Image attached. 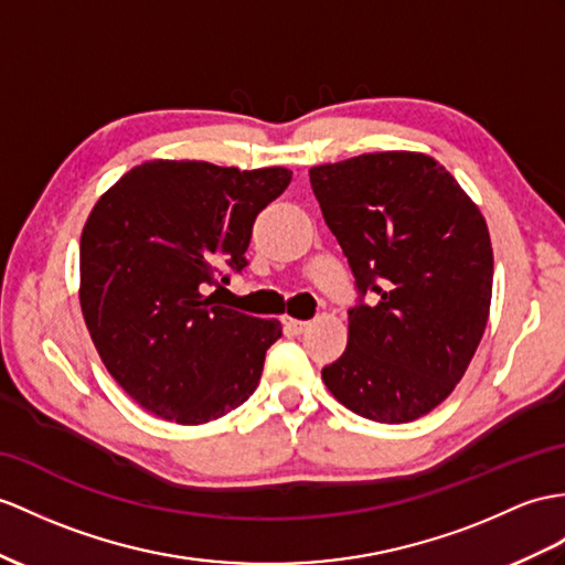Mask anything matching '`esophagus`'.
<instances>
[{
    "label": "esophagus",
    "instance_id": "34e87169",
    "mask_svg": "<svg viewBox=\"0 0 565 565\" xmlns=\"http://www.w3.org/2000/svg\"><path fill=\"white\" fill-rule=\"evenodd\" d=\"M282 326H285L287 333L299 335V333H305L309 323L307 321H299V319H292V316H282Z\"/></svg>",
    "mask_w": 565,
    "mask_h": 565
}]
</instances>
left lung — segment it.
Instances as JSON below:
<instances>
[{"mask_svg":"<svg viewBox=\"0 0 565 565\" xmlns=\"http://www.w3.org/2000/svg\"><path fill=\"white\" fill-rule=\"evenodd\" d=\"M309 179L356 290L348 348L323 366V383L360 417L419 419L452 393L484 335L493 280L484 217L424 153H366L311 168Z\"/></svg>","mask_w":565,"mask_h":565,"instance_id":"1","label":"left lung"}]
</instances>
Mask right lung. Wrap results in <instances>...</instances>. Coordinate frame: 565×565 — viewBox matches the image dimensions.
I'll return each instance as SVG.
<instances>
[{"label": "right lung", "mask_w": 565, "mask_h": 565, "mask_svg": "<svg viewBox=\"0 0 565 565\" xmlns=\"http://www.w3.org/2000/svg\"><path fill=\"white\" fill-rule=\"evenodd\" d=\"M290 179L285 168L150 160L95 203L81 235V311L103 364L143 409L205 424L256 391L280 321L203 292L246 268L254 220Z\"/></svg>", "instance_id": "obj_1"}]
</instances>
